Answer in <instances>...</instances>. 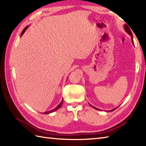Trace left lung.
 Returning a JSON list of instances; mask_svg holds the SVG:
<instances>
[{
	"instance_id": "obj_1",
	"label": "left lung",
	"mask_w": 146,
	"mask_h": 146,
	"mask_svg": "<svg viewBox=\"0 0 146 146\" xmlns=\"http://www.w3.org/2000/svg\"><path fill=\"white\" fill-rule=\"evenodd\" d=\"M123 27H124V29H125V32H126L127 33H128L129 35L130 36H131V41H132V44L134 45V41H133V36H132V32H131V29L129 28V27L127 25V24H125V25L123 26ZM89 105H90V106H91L92 108H95V109H96V110H100V109H98V108H96V107H94V106H92V105H91L90 104H89ZM117 107L113 108V109H112V110H111L110 111H112L115 110L116 109V108H117Z\"/></svg>"
}]
</instances>
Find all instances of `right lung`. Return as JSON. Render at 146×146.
Here are the masks:
<instances>
[{
    "label": "right lung",
    "instance_id": "right-lung-1",
    "mask_svg": "<svg viewBox=\"0 0 146 146\" xmlns=\"http://www.w3.org/2000/svg\"><path fill=\"white\" fill-rule=\"evenodd\" d=\"M29 26H26V27H25V28H24V29H23V31H22V33H21V37L23 35V34H24V33H25V31H26L27 30V29L28 28ZM63 99H62V100H61V102H60V104H59V105H58V106H57L56 107L54 108V109H52V110H50V111H45V112L42 113H43V114H48V113H50L53 112V111H56V110H58L59 108H60L61 107V105H62V104H63Z\"/></svg>",
    "mask_w": 146,
    "mask_h": 146
}]
</instances>
